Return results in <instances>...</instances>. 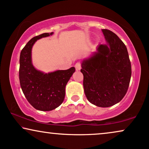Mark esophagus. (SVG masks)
I'll list each match as a JSON object with an SVG mask.
<instances>
[{"label":"esophagus","instance_id":"1","mask_svg":"<svg viewBox=\"0 0 149 149\" xmlns=\"http://www.w3.org/2000/svg\"><path fill=\"white\" fill-rule=\"evenodd\" d=\"M74 67H75V68H76L77 70H79L81 68V63L80 61L76 63V64L74 65Z\"/></svg>","mask_w":149,"mask_h":149}]
</instances>
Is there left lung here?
I'll use <instances>...</instances> for the list:
<instances>
[{
    "mask_svg": "<svg viewBox=\"0 0 149 149\" xmlns=\"http://www.w3.org/2000/svg\"><path fill=\"white\" fill-rule=\"evenodd\" d=\"M102 31L107 44H100L91 58L83 61L81 72L88 100L98 107H108L126 94L131 65L126 46L117 35L108 29Z\"/></svg>",
    "mask_w": 149,
    "mask_h": 149,
    "instance_id": "1",
    "label": "left lung"
}]
</instances>
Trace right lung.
I'll return each instance as SVG.
<instances>
[{"label": "right lung", "instance_id": "right-lung-1", "mask_svg": "<svg viewBox=\"0 0 149 149\" xmlns=\"http://www.w3.org/2000/svg\"><path fill=\"white\" fill-rule=\"evenodd\" d=\"M45 33L33 38L23 48L20 56L19 79L23 94L35 109L51 111L63 103L65 88L75 68L44 74L37 70L31 63V49L37 40L51 36Z\"/></svg>", "mask_w": 149, "mask_h": 149}]
</instances>
